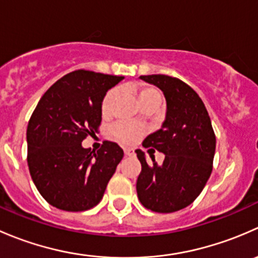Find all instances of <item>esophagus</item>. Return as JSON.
<instances>
[{
	"mask_svg": "<svg viewBox=\"0 0 258 258\" xmlns=\"http://www.w3.org/2000/svg\"><path fill=\"white\" fill-rule=\"evenodd\" d=\"M123 151H124V155L126 156H134L135 155V151L132 150V148L126 147V148H123Z\"/></svg>",
	"mask_w": 258,
	"mask_h": 258,
	"instance_id": "obj_1",
	"label": "esophagus"
}]
</instances>
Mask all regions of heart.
I'll return each mask as SVG.
<instances>
[{
  "label": "heart",
  "mask_w": 258,
  "mask_h": 258,
  "mask_svg": "<svg viewBox=\"0 0 258 258\" xmlns=\"http://www.w3.org/2000/svg\"><path fill=\"white\" fill-rule=\"evenodd\" d=\"M117 97V90L112 88L108 91L103 97L102 103H101V112L103 116H107L111 113L114 100ZM145 101H161V93L157 88L150 87L146 86L142 87L139 92V102H145ZM144 127L139 123H134V122H118V123L113 124L110 130L111 136L117 141L122 142V144H132V142L137 141L140 137L144 134Z\"/></svg>",
  "instance_id": "obj_1"
}]
</instances>
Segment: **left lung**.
Wrapping results in <instances>:
<instances>
[{
	"label": "left lung",
	"mask_w": 258,
	"mask_h": 258,
	"mask_svg": "<svg viewBox=\"0 0 258 258\" xmlns=\"http://www.w3.org/2000/svg\"><path fill=\"white\" fill-rule=\"evenodd\" d=\"M140 79L162 91L167 111L162 127L142 142L145 148L165 153L162 165H157L152 155L150 165L145 152L136 150L142 166L137 196L153 212H175L191 205L209 181L216 150L215 132L202 100L183 81L166 75Z\"/></svg>",
	"instance_id": "8db88e82"
}]
</instances>
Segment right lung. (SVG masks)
<instances>
[{
  "label": "right lung",
  "mask_w": 258,
  "mask_h": 258,
  "mask_svg": "<svg viewBox=\"0 0 258 258\" xmlns=\"http://www.w3.org/2000/svg\"><path fill=\"white\" fill-rule=\"evenodd\" d=\"M122 80L79 70L38 101L27 126L28 170L41 196L56 209L80 212L102 200L123 150L111 141L97 152L81 144L98 131L103 97Z\"/></svg>",
  "instance_id": "add662e5"
}]
</instances>
